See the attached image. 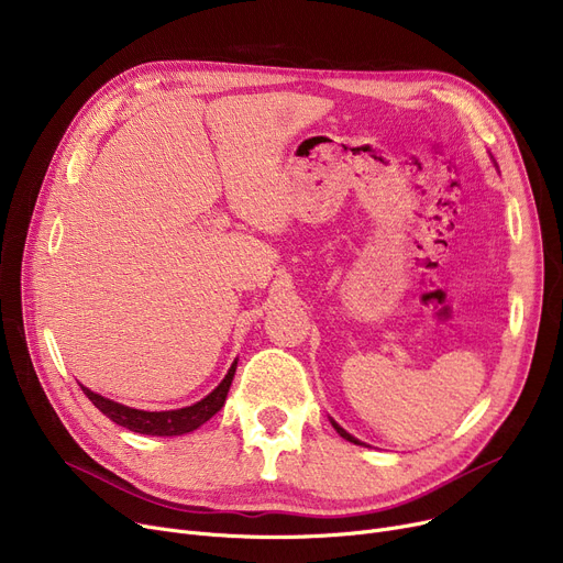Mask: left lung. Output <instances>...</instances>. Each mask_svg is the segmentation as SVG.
Returning a JSON list of instances; mask_svg holds the SVG:
<instances>
[{
	"label": "left lung",
	"mask_w": 563,
	"mask_h": 563,
	"mask_svg": "<svg viewBox=\"0 0 563 563\" xmlns=\"http://www.w3.org/2000/svg\"><path fill=\"white\" fill-rule=\"evenodd\" d=\"M331 424H333V429H335V431H338V433H340V435H342V438H344V440H349V442H353V445H363V448H367V445H365V442H361V440H358V438H353V435H351V433H346V431H344V429H342V427H340V424H338V422H335V420H331Z\"/></svg>",
	"instance_id": "left-lung-1"
}]
</instances>
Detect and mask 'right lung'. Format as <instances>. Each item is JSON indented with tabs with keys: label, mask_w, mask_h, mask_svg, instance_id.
Wrapping results in <instances>:
<instances>
[{
	"label": "right lung",
	"mask_w": 563,
	"mask_h": 563,
	"mask_svg": "<svg viewBox=\"0 0 563 563\" xmlns=\"http://www.w3.org/2000/svg\"><path fill=\"white\" fill-rule=\"evenodd\" d=\"M236 372V358L230 365L225 378L219 383V386L207 395L205 399L185 406V408H175V410H139L130 408L125 404L111 401L93 390H88L81 386L84 395L93 401V406L104 412V416L115 422L118 427H125L134 433H145V435H183L189 431H196L200 424H205L212 416L223 408L230 383Z\"/></svg>",
	"instance_id": "right-lung-1"
}]
</instances>
